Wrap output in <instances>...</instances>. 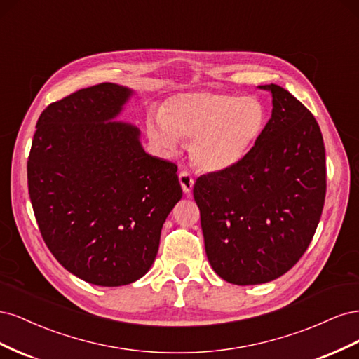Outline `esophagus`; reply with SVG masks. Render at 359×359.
<instances>
[{
	"instance_id": "1",
	"label": "esophagus",
	"mask_w": 359,
	"mask_h": 359,
	"mask_svg": "<svg viewBox=\"0 0 359 359\" xmlns=\"http://www.w3.org/2000/svg\"><path fill=\"white\" fill-rule=\"evenodd\" d=\"M178 178H180V184H181V187H182V191L186 193V194H189V193L193 190V186H194V180L191 178L190 173H189V172H186V170L180 172Z\"/></svg>"
}]
</instances>
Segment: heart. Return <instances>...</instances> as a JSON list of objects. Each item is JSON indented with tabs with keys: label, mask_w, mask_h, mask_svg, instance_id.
<instances>
[{
	"label": "heart",
	"mask_w": 359,
	"mask_h": 359,
	"mask_svg": "<svg viewBox=\"0 0 359 359\" xmlns=\"http://www.w3.org/2000/svg\"><path fill=\"white\" fill-rule=\"evenodd\" d=\"M265 104L256 97L198 91L173 95L145 123L149 142L163 153L190 139L193 165L206 173L226 172L247 157L266 127Z\"/></svg>",
	"instance_id": "obj_1"
}]
</instances>
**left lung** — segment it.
<instances>
[{
    "mask_svg": "<svg viewBox=\"0 0 359 359\" xmlns=\"http://www.w3.org/2000/svg\"><path fill=\"white\" fill-rule=\"evenodd\" d=\"M273 114L240 165L198 178L205 252L227 283L262 285L286 274L306 252L319 224L327 166L320 128L311 112L281 86Z\"/></svg>",
    "mask_w": 359,
    "mask_h": 359,
    "instance_id": "left-lung-1",
    "label": "left lung"
}]
</instances>
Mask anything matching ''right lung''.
I'll use <instances>...</instances> for the list:
<instances>
[{
	"label": "right lung",
	"mask_w": 359,
	"mask_h": 359,
	"mask_svg": "<svg viewBox=\"0 0 359 359\" xmlns=\"http://www.w3.org/2000/svg\"><path fill=\"white\" fill-rule=\"evenodd\" d=\"M132 94L104 82L49 104L28 157L43 240L69 273L97 286L148 273L163 223L182 198L177 165L147 154L140 130L115 121Z\"/></svg>",
	"instance_id": "obj_1"
}]
</instances>
